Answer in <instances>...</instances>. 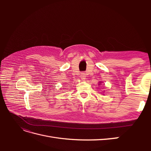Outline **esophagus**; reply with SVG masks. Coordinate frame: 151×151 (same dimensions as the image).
<instances>
[{
    "mask_svg": "<svg viewBox=\"0 0 151 151\" xmlns=\"http://www.w3.org/2000/svg\"><path fill=\"white\" fill-rule=\"evenodd\" d=\"M81 78L82 79H86V74L84 72H81Z\"/></svg>",
    "mask_w": 151,
    "mask_h": 151,
    "instance_id": "esophagus-1",
    "label": "esophagus"
}]
</instances>
